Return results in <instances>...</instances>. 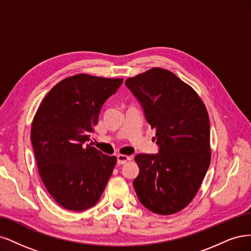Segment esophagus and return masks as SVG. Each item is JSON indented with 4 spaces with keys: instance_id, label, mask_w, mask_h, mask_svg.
Returning a JSON list of instances; mask_svg holds the SVG:
<instances>
[{
    "instance_id": "1",
    "label": "esophagus",
    "mask_w": 251,
    "mask_h": 251,
    "mask_svg": "<svg viewBox=\"0 0 251 251\" xmlns=\"http://www.w3.org/2000/svg\"><path fill=\"white\" fill-rule=\"evenodd\" d=\"M129 159H130V157L127 156V155H123V154L117 155V163H118V165H123Z\"/></svg>"
}]
</instances>
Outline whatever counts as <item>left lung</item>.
Listing matches in <instances>:
<instances>
[{"instance_id": "obj_1", "label": "left lung", "mask_w": 251, "mask_h": 251, "mask_svg": "<svg viewBox=\"0 0 251 251\" xmlns=\"http://www.w3.org/2000/svg\"><path fill=\"white\" fill-rule=\"evenodd\" d=\"M125 85L156 130L158 146L156 154L134 157L137 198L155 214L179 212L195 197L211 163L206 108L190 85L160 68L128 78Z\"/></svg>"}]
</instances>
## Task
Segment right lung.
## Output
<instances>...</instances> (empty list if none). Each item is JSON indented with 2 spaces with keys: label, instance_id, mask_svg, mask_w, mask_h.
<instances>
[{
  "label": "right lung",
  "instance_id": "right-lung-1",
  "mask_svg": "<svg viewBox=\"0 0 251 251\" xmlns=\"http://www.w3.org/2000/svg\"><path fill=\"white\" fill-rule=\"evenodd\" d=\"M123 79L80 74L47 94L31 129L38 172L50 195L70 211H84L100 199L117 157L92 147L90 133L101 108Z\"/></svg>",
  "mask_w": 251,
  "mask_h": 251
}]
</instances>
